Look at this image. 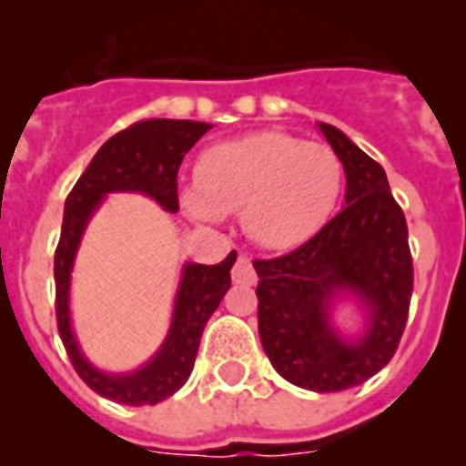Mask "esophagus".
Masks as SVG:
<instances>
[{
  "mask_svg": "<svg viewBox=\"0 0 466 466\" xmlns=\"http://www.w3.org/2000/svg\"><path fill=\"white\" fill-rule=\"evenodd\" d=\"M233 282L236 284H254L257 282V270H254L252 266V258L245 257V254H240L236 261V266H233Z\"/></svg>",
  "mask_w": 466,
  "mask_h": 466,
  "instance_id": "esophagus-1",
  "label": "esophagus"
}]
</instances>
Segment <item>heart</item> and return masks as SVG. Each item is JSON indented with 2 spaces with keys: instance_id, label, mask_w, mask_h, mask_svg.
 I'll return each instance as SVG.
<instances>
[{
  "instance_id": "b5f03b06",
  "label": "heart",
  "mask_w": 466,
  "mask_h": 466,
  "mask_svg": "<svg viewBox=\"0 0 466 466\" xmlns=\"http://www.w3.org/2000/svg\"><path fill=\"white\" fill-rule=\"evenodd\" d=\"M340 187L343 166L327 144L268 130L205 149L196 184L179 200L200 221L242 209L247 236L268 249H287L322 228Z\"/></svg>"
}]
</instances>
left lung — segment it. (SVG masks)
<instances>
[{
    "label": "left lung",
    "mask_w": 466,
    "mask_h": 466,
    "mask_svg": "<svg viewBox=\"0 0 466 466\" xmlns=\"http://www.w3.org/2000/svg\"><path fill=\"white\" fill-rule=\"evenodd\" d=\"M345 170V208L294 252L254 261L258 336L275 371L312 392L376 376L397 352L413 294L409 226L387 175L339 127L319 123ZM355 298L365 329L350 339L332 306Z\"/></svg>",
    "instance_id": "left-lung-1"
}]
</instances>
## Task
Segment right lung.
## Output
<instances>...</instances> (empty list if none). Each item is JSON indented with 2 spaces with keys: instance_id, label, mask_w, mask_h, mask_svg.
Masks as SVG:
<instances>
[{
  "instance_id": "right-lung-1",
  "label": "right lung",
  "mask_w": 466,
  "mask_h": 466,
  "mask_svg": "<svg viewBox=\"0 0 466 466\" xmlns=\"http://www.w3.org/2000/svg\"><path fill=\"white\" fill-rule=\"evenodd\" d=\"M209 123L149 118L106 139L93 156L79 182L65 200L63 230L56 249V317L69 361L81 380L111 401L127 406L163 401L188 380L200 336L230 287V268L238 254L230 252L217 266L184 263L167 336L147 364L127 373H106L88 361L74 336L69 315V284L74 258L90 217L105 203L106 193L130 191L154 198L166 212L179 209L177 172L184 156L209 130Z\"/></svg>"
}]
</instances>
